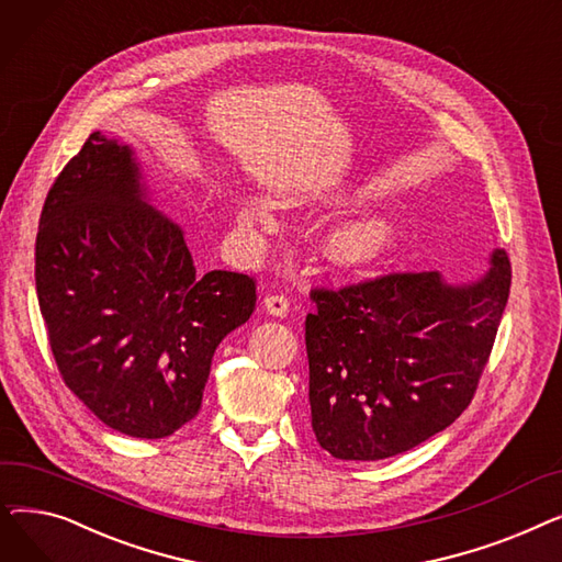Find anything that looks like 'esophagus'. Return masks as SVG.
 <instances>
[{"label": "esophagus", "instance_id": "34e87169", "mask_svg": "<svg viewBox=\"0 0 562 562\" xmlns=\"http://www.w3.org/2000/svg\"><path fill=\"white\" fill-rule=\"evenodd\" d=\"M263 310L269 312L271 316H286L289 314V301H286V296H280V293H276V296H266L263 299Z\"/></svg>", "mask_w": 562, "mask_h": 562}]
</instances>
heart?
<instances>
[{"mask_svg": "<svg viewBox=\"0 0 562 562\" xmlns=\"http://www.w3.org/2000/svg\"><path fill=\"white\" fill-rule=\"evenodd\" d=\"M241 223L248 227H271L273 216L269 204L246 198L241 204ZM392 246V227L375 216L344 223L330 236V255L341 266H367L380 259Z\"/></svg>", "mask_w": 562, "mask_h": 562, "instance_id": "heart-1", "label": "heart"}]
</instances>
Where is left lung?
I'll list each match as a JSON object with an SVG mask.
<instances>
[{
	"instance_id": "1",
	"label": "left lung",
	"mask_w": 562,
	"mask_h": 562,
	"mask_svg": "<svg viewBox=\"0 0 562 562\" xmlns=\"http://www.w3.org/2000/svg\"><path fill=\"white\" fill-rule=\"evenodd\" d=\"M476 282L437 271L312 289V430L339 460H385L451 426L479 387L510 296V259Z\"/></svg>"
}]
</instances>
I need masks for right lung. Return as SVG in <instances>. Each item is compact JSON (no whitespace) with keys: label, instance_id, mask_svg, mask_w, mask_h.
<instances>
[{"label":"right lung","instance_id":"1","mask_svg":"<svg viewBox=\"0 0 562 562\" xmlns=\"http://www.w3.org/2000/svg\"><path fill=\"white\" fill-rule=\"evenodd\" d=\"M130 145L93 132L56 177L36 236V291L58 373L109 428L161 439L202 405L218 344L255 280L195 278L184 234L147 202Z\"/></svg>","mask_w":562,"mask_h":562}]
</instances>
